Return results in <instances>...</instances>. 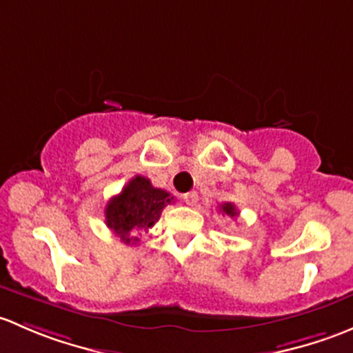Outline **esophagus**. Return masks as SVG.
Returning <instances> with one entry per match:
<instances>
[{"instance_id":"esophagus-1","label":"esophagus","mask_w":353,"mask_h":353,"mask_svg":"<svg viewBox=\"0 0 353 353\" xmlns=\"http://www.w3.org/2000/svg\"><path fill=\"white\" fill-rule=\"evenodd\" d=\"M183 201L188 203V205H195L199 201V194L197 192H188V194L183 195Z\"/></svg>"}]
</instances>
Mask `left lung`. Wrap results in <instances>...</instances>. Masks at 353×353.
<instances>
[{
  "mask_svg": "<svg viewBox=\"0 0 353 353\" xmlns=\"http://www.w3.org/2000/svg\"><path fill=\"white\" fill-rule=\"evenodd\" d=\"M219 210H221V212H223V214H226V216H230V217H236V216H238V209H236L234 203H231V202L221 203Z\"/></svg>",
  "mask_w": 353,
  "mask_h": 353,
  "instance_id": "obj_1",
  "label": "left lung"
}]
</instances>
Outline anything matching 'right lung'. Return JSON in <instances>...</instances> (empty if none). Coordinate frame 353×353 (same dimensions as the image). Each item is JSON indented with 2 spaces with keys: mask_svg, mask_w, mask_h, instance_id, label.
I'll use <instances>...</instances> for the list:
<instances>
[{
  "mask_svg": "<svg viewBox=\"0 0 353 353\" xmlns=\"http://www.w3.org/2000/svg\"><path fill=\"white\" fill-rule=\"evenodd\" d=\"M172 201L170 192L154 188L146 176L137 175L107 203L105 223L125 245H134L139 238L130 236V231H148L154 226Z\"/></svg>",
  "mask_w": 353,
  "mask_h": 353,
  "instance_id": "add662e5",
  "label": "right lung"
}]
</instances>
